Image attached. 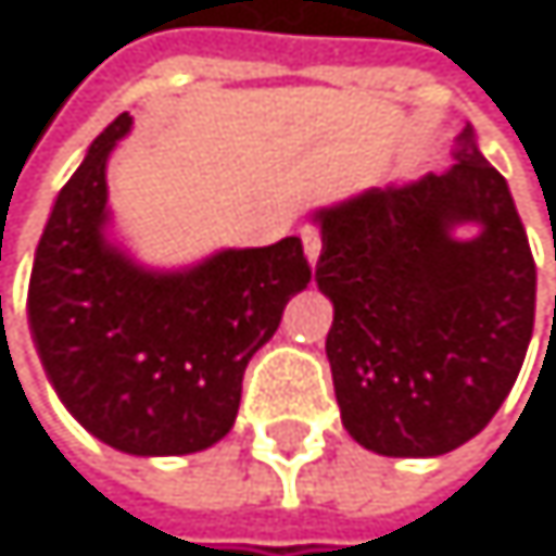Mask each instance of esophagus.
<instances>
[{
    "label": "esophagus",
    "mask_w": 556,
    "mask_h": 556,
    "mask_svg": "<svg viewBox=\"0 0 556 556\" xmlns=\"http://www.w3.org/2000/svg\"><path fill=\"white\" fill-rule=\"evenodd\" d=\"M300 237H303L306 260H309V263H316V260H319V253H323V233H319V227H316V224H306V227L300 230Z\"/></svg>",
    "instance_id": "obj_1"
}]
</instances>
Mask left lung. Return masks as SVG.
Wrapping results in <instances>:
<instances>
[{
  "label": "left lung",
  "mask_w": 556,
  "mask_h": 556,
  "mask_svg": "<svg viewBox=\"0 0 556 556\" xmlns=\"http://www.w3.org/2000/svg\"><path fill=\"white\" fill-rule=\"evenodd\" d=\"M316 283L342 425L389 458L445 455L494 418L534 332V256L471 128L455 164L319 211ZM478 223L475 241L451 227Z\"/></svg>",
  "instance_id": "1"
}]
</instances>
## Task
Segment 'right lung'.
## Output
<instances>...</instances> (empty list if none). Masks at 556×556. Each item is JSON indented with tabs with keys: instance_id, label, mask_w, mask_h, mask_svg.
Here are the masks:
<instances>
[{
	"instance_id": "obj_1",
	"label": "right lung",
	"mask_w": 556,
	"mask_h": 556,
	"mask_svg": "<svg viewBox=\"0 0 556 556\" xmlns=\"http://www.w3.org/2000/svg\"><path fill=\"white\" fill-rule=\"evenodd\" d=\"M117 114L62 187L35 250L28 323L65 408L128 455H190L233 428L243 372L313 266L300 237L148 273L104 240Z\"/></svg>"
}]
</instances>
